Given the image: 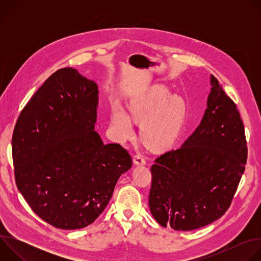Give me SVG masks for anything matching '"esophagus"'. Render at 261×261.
Returning a JSON list of instances; mask_svg holds the SVG:
<instances>
[{
	"label": "esophagus",
	"instance_id": "34e87169",
	"mask_svg": "<svg viewBox=\"0 0 261 261\" xmlns=\"http://www.w3.org/2000/svg\"><path fill=\"white\" fill-rule=\"evenodd\" d=\"M133 162L136 165H141V164H145V159L143 157V155L141 154H136L133 158Z\"/></svg>",
	"mask_w": 261,
	"mask_h": 261
}]
</instances>
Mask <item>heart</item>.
Returning <instances> with one entry per match:
<instances>
[{"instance_id": "b5f03b06", "label": "heart", "mask_w": 261, "mask_h": 261, "mask_svg": "<svg viewBox=\"0 0 261 261\" xmlns=\"http://www.w3.org/2000/svg\"><path fill=\"white\" fill-rule=\"evenodd\" d=\"M129 111L133 119L143 122L141 137L144 142L152 146H162L172 140L178 131L185 115V102L179 96L170 97L166 88L157 87L134 100ZM111 124L122 138L133 134L131 121L120 106L113 108Z\"/></svg>"}]
</instances>
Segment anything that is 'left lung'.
<instances>
[{
  "mask_svg": "<svg viewBox=\"0 0 261 261\" xmlns=\"http://www.w3.org/2000/svg\"><path fill=\"white\" fill-rule=\"evenodd\" d=\"M211 85L200 125L151 167L148 205L163 227L189 231L221 218L245 171L248 147L237 104L214 75Z\"/></svg>",
  "mask_w": 261,
  "mask_h": 261,
  "instance_id": "left-lung-1",
  "label": "left lung"
}]
</instances>
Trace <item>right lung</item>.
<instances>
[{
	"label": "right lung",
	"mask_w": 261,
	"mask_h": 261,
	"mask_svg": "<svg viewBox=\"0 0 261 261\" xmlns=\"http://www.w3.org/2000/svg\"><path fill=\"white\" fill-rule=\"evenodd\" d=\"M97 103V85L62 68L34 94L14 127L17 188L34 213L57 228L92 224L132 166L126 148L103 144L94 131Z\"/></svg>",
	"instance_id": "add662e5"
}]
</instances>
